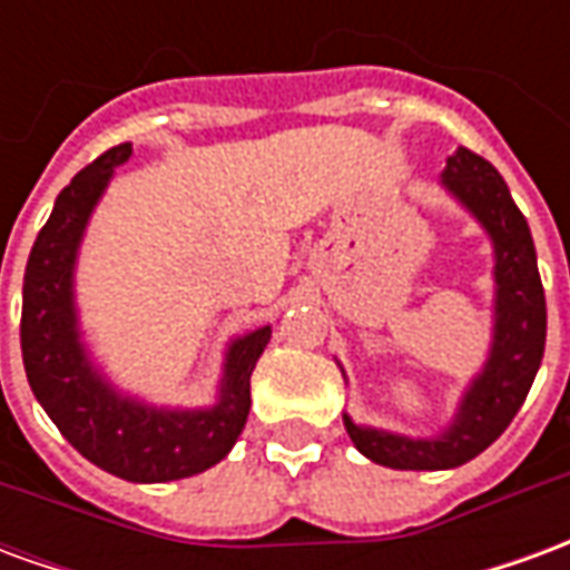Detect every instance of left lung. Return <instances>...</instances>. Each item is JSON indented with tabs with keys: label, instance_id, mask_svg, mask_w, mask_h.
<instances>
[{
	"label": "left lung",
	"instance_id": "8db88e82",
	"mask_svg": "<svg viewBox=\"0 0 570 570\" xmlns=\"http://www.w3.org/2000/svg\"><path fill=\"white\" fill-rule=\"evenodd\" d=\"M442 183L485 225L494 244V342L485 370L470 384L461 412L440 436L409 440L357 428L345 415L347 436L360 452L394 470H449L485 452L525 403L547 345V298L534 240L503 176L482 155L461 146L445 164Z\"/></svg>",
	"mask_w": 570,
	"mask_h": 570
}]
</instances>
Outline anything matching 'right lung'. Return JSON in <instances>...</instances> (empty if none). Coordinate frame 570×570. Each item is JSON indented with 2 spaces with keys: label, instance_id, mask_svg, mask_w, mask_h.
<instances>
[{
  "label": "right lung",
  "instance_id": "obj_1",
  "mask_svg": "<svg viewBox=\"0 0 570 570\" xmlns=\"http://www.w3.org/2000/svg\"><path fill=\"white\" fill-rule=\"evenodd\" d=\"M130 142L112 146L72 176L36 237L23 274L20 351L32 394L57 430L91 464L130 482H170L219 464L249 415V375L272 326L237 338L225 360L223 400L204 412H164L118 396L94 372L76 330L72 265L94 204L112 167L130 158Z\"/></svg>",
  "mask_w": 570,
  "mask_h": 570
}]
</instances>
